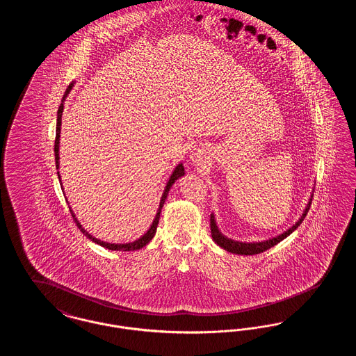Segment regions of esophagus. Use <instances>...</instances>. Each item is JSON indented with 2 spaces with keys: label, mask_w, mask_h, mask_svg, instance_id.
Instances as JSON below:
<instances>
[{
  "label": "esophagus",
  "mask_w": 356,
  "mask_h": 356,
  "mask_svg": "<svg viewBox=\"0 0 356 356\" xmlns=\"http://www.w3.org/2000/svg\"><path fill=\"white\" fill-rule=\"evenodd\" d=\"M204 153L202 151H199V149H195L193 152L191 153V160H192V163L193 164H196V165H202V163L204 161Z\"/></svg>",
  "instance_id": "1"
}]
</instances>
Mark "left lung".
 I'll return each mask as SVG.
<instances>
[{"label": "left lung", "mask_w": 356, "mask_h": 356, "mask_svg": "<svg viewBox=\"0 0 356 356\" xmlns=\"http://www.w3.org/2000/svg\"><path fill=\"white\" fill-rule=\"evenodd\" d=\"M311 202H312V193H311V197L308 199V203L305 205V211L300 215L299 220L296 221L292 227H289L287 231H284L283 234H280L277 236L271 237L268 240H263V241H238V240H234V238H229V237L222 235L220 229H219V227H218L215 213L212 212L211 213V234H212V238H213V241L219 247H221L225 251H228V252H231V254H256L264 252V251L270 250L273 245H276L277 243H280L282 240H284L286 237L289 236L302 224V221L305 220V215H307V212L309 209Z\"/></svg>", "instance_id": "left-lung-1"}]
</instances>
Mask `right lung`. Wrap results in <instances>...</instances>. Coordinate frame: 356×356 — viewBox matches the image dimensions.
I'll list each match as a JSON object with an SVG mask.
<instances>
[{
  "label": "right lung",
  "instance_id": "add662e5",
  "mask_svg": "<svg viewBox=\"0 0 356 356\" xmlns=\"http://www.w3.org/2000/svg\"><path fill=\"white\" fill-rule=\"evenodd\" d=\"M73 86H74V81H73L72 84H69L68 88H67L65 95H64V97H63V102L60 104V108H58V111H57L56 141H54V156H56V167H57V170L60 168V134H61V118H63V112H64V102L67 100L69 92L72 90V88H73ZM57 175H58V180H60V184H61V189H64V188H63V183H61V175H60V172H57ZM184 175H186L184 165H183V163H180V164H177V165H176V168L173 170L172 175L170 176V179H168V181H167V186L164 188V192H163V195H161V200H160V204H159L157 213H156V216H154V219H153L151 227L148 228V231H147L143 236L136 238V240L131 241V243H118V244H116V243L102 241V240L97 238V237L92 236V235L85 229L84 227H83V224H81L80 221L77 220V218H76V215H74V212L72 211V208H70V207H69V209H70V213H72L73 219L76 220L77 227L81 229V232L84 234L85 236L88 237L89 240H92L93 243H96V244L102 245L104 248H108V250H111V251H137V250H141L143 247H145V245L152 240L153 236H154V234H156V228H157V224H159V219H160V213H161L163 205H164L165 200H167V196H168V193H170V188H172V186L175 184V181H176L177 179L183 177Z\"/></svg>",
  "mask_w": 356,
  "mask_h": 356
}]
</instances>
